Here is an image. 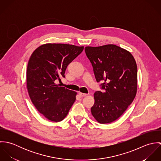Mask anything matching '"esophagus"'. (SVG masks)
Here are the masks:
<instances>
[{
    "label": "esophagus",
    "mask_w": 161,
    "mask_h": 161,
    "mask_svg": "<svg viewBox=\"0 0 161 161\" xmlns=\"http://www.w3.org/2000/svg\"><path fill=\"white\" fill-rule=\"evenodd\" d=\"M79 96H80V97H85V96H86L87 94V93H82V92H79Z\"/></svg>",
    "instance_id": "esophagus-1"
}]
</instances>
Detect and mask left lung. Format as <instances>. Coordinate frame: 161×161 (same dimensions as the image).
<instances>
[{
    "label": "left lung",
    "mask_w": 161,
    "mask_h": 161,
    "mask_svg": "<svg viewBox=\"0 0 161 161\" xmlns=\"http://www.w3.org/2000/svg\"><path fill=\"white\" fill-rule=\"evenodd\" d=\"M102 89L93 94L94 118L102 124L116 120L133 102L137 92V65L128 51L115 45L85 47Z\"/></svg>",
    "instance_id": "1"
}]
</instances>
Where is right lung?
Here are the masks:
<instances>
[{
  "label": "right lung",
  "mask_w": 161,
  "mask_h": 161,
  "mask_svg": "<svg viewBox=\"0 0 161 161\" xmlns=\"http://www.w3.org/2000/svg\"><path fill=\"white\" fill-rule=\"evenodd\" d=\"M84 46L46 43L31 55L26 69V88L30 98L47 119L59 122L65 118L75 100L77 92L54 81L65 77L67 66L83 51Z\"/></svg>",
  "instance_id": "add662e5"
}]
</instances>
